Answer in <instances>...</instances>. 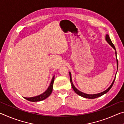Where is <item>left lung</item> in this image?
<instances>
[{"label":"left lung","instance_id":"obj_1","mask_svg":"<svg viewBox=\"0 0 124 124\" xmlns=\"http://www.w3.org/2000/svg\"><path fill=\"white\" fill-rule=\"evenodd\" d=\"M106 40H107V41L108 42V43L109 44L112 46L114 48V49L116 50V49H115V47L114 46V44H113V43L112 42V41H111V40L110 39L109 37V35L108 34L106 35ZM115 54H116V51H115ZM116 62H117V68H118V61H117V57H116ZM70 83H71V84H72V88L74 90V91H75V92L76 93H77L78 95H79V96H81V97H85V98H97L98 97H100V96H101L102 95H103L104 94L106 93L107 92H108L109 91V90L112 88V87L113 86V84H114V81L115 80V77H116V75H115V79H114V80H113V83L112 84H111V85L106 90H105V91H104L103 92H101V93H97V94H94V95H89V94H86V93H83V92H81L79 91L78 90L76 87H75L74 85H73V84L72 83V77H71V74L70 73Z\"/></svg>","mask_w":124,"mask_h":124}]
</instances>
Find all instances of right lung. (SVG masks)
Returning <instances> with one entry per match:
<instances>
[{"instance_id":"1","label":"right lung","mask_w":124,"mask_h":124,"mask_svg":"<svg viewBox=\"0 0 124 124\" xmlns=\"http://www.w3.org/2000/svg\"><path fill=\"white\" fill-rule=\"evenodd\" d=\"M54 79V75L53 77V78H52L51 83H50L49 87L47 88L46 91H45L43 93H42L39 96H35V97H29V98L24 97V98L27 100L29 101H31V102H38V101H40L45 100V98H46L47 97H49V96L50 95V94L51 93V92L52 91V87H53Z\"/></svg>"}]
</instances>
